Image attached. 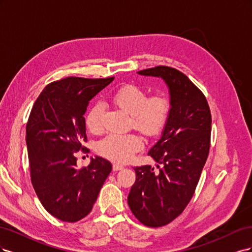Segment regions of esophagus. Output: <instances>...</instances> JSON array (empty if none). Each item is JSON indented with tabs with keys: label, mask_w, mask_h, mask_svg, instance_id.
Segmentation results:
<instances>
[{
	"label": "esophagus",
	"mask_w": 252,
	"mask_h": 252,
	"mask_svg": "<svg viewBox=\"0 0 252 252\" xmlns=\"http://www.w3.org/2000/svg\"><path fill=\"white\" fill-rule=\"evenodd\" d=\"M123 168H124V167L120 165V164H113V166H112L113 171H119V170H122Z\"/></svg>",
	"instance_id": "1"
}]
</instances>
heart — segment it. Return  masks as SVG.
Instances as JSON below:
<instances>
[{"label":"heart","instance_id":"1","mask_svg":"<svg viewBox=\"0 0 252 252\" xmlns=\"http://www.w3.org/2000/svg\"><path fill=\"white\" fill-rule=\"evenodd\" d=\"M113 103L131 114L133 126L148 136L162 131L170 113V102L161 94L147 97L146 91L139 86L127 84L118 88L111 95ZM103 107L95 104L86 114L85 124L91 132L102 129ZM143 145L142 139L135 133H111L97 144V152L113 162H127Z\"/></svg>","mask_w":252,"mask_h":252}]
</instances>
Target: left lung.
<instances>
[{
  "instance_id": "left-lung-1",
  "label": "left lung",
  "mask_w": 252,
  "mask_h": 252,
  "mask_svg": "<svg viewBox=\"0 0 252 252\" xmlns=\"http://www.w3.org/2000/svg\"><path fill=\"white\" fill-rule=\"evenodd\" d=\"M138 73L165 81L170 113L161 139L148 152L158 171L149 165L135 167L128 205L142 224L161 227L184 211L195 191L209 154L211 113L202 91L175 68L157 66Z\"/></svg>"
}]
</instances>
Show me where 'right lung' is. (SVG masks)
Segmentation results:
<instances>
[{"instance_id":"right-lung-1","label":"right lung","mask_w":252,"mask_h":252,"mask_svg":"<svg viewBox=\"0 0 252 252\" xmlns=\"http://www.w3.org/2000/svg\"><path fill=\"white\" fill-rule=\"evenodd\" d=\"M69 77L43 89L26 125L30 177L34 191L51 216L74 223L93 209L112 166L101 157L77 168L75 154L87 142L84 114L89 101L113 81Z\"/></svg>"}]
</instances>
